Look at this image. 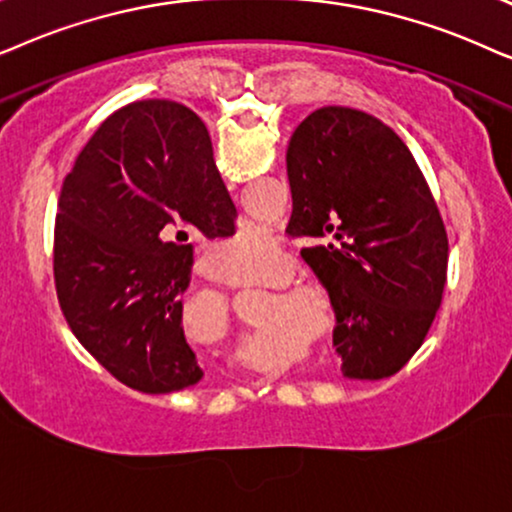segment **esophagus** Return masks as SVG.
<instances>
[{"label":"esophagus","mask_w":512,"mask_h":512,"mask_svg":"<svg viewBox=\"0 0 512 512\" xmlns=\"http://www.w3.org/2000/svg\"><path fill=\"white\" fill-rule=\"evenodd\" d=\"M215 274H217V276H231V269L227 267V264H217Z\"/></svg>","instance_id":"esophagus-1"}]
</instances>
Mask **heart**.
Masks as SVG:
<instances>
[{"label":"heart","mask_w":512,"mask_h":512,"mask_svg":"<svg viewBox=\"0 0 512 512\" xmlns=\"http://www.w3.org/2000/svg\"><path fill=\"white\" fill-rule=\"evenodd\" d=\"M222 255L243 278H260L267 276L271 269L281 260V248L264 227H250L238 231L234 238L222 243ZM220 311H227V299L217 297Z\"/></svg>","instance_id":"1"}]
</instances>
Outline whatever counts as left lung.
<instances>
[{"label":"left lung","mask_w":512,"mask_h":512,"mask_svg":"<svg viewBox=\"0 0 512 512\" xmlns=\"http://www.w3.org/2000/svg\"><path fill=\"white\" fill-rule=\"evenodd\" d=\"M292 215L335 309L346 379L405 367L431 330L447 281V231L403 140L372 114L320 107L288 142Z\"/></svg>","instance_id":"left-lung-1"}]
</instances>
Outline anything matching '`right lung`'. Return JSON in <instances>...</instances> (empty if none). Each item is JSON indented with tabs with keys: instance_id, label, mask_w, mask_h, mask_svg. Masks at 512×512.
<instances>
[{
	"instance_id": "obj_1",
	"label": "right lung",
	"mask_w": 512,
	"mask_h": 512,
	"mask_svg": "<svg viewBox=\"0 0 512 512\" xmlns=\"http://www.w3.org/2000/svg\"><path fill=\"white\" fill-rule=\"evenodd\" d=\"M208 128L173 100H140L102 121L65 177L53 276L84 349L121 384L173 393L203 367L182 330L192 243L234 224Z\"/></svg>"
}]
</instances>
